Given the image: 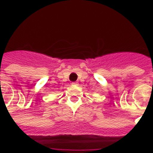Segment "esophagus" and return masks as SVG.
Returning a JSON list of instances; mask_svg holds the SVG:
<instances>
[{"instance_id": "esophagus-1", "label": "esophagus", "mask_w": 153, "mask_h": 153, "mask_svg": "<svg viewBox=\"0 0 153 153\" xmlns=\"http://www.w3.org/2000/svg\"><path fill=\"white\" fill-rule=\"evenodd\" d=\"M76 83H74H74H72V84H76Z\"/></svg>"}]
</instances>
